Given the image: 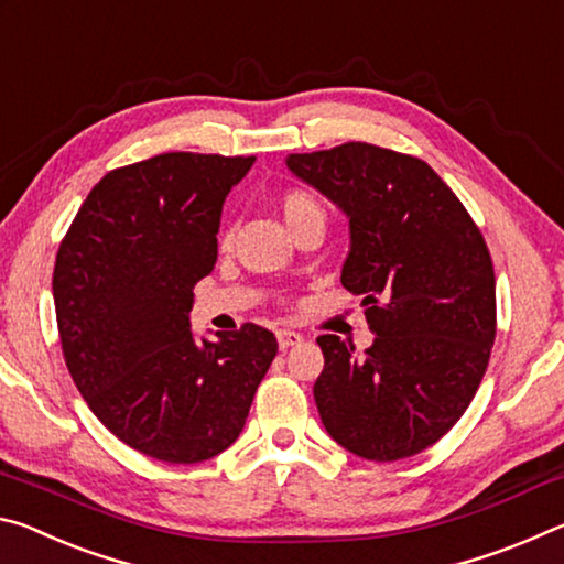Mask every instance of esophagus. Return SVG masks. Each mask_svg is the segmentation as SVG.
Returning a JSON list of instances; mask_svg holds the SVG:
<instances>
[{"instance_id":"obj_1","label":"esophagus","mask_w":564,"mask_h":564,"mask_svg":"<svg viewBox=\"0 0 564 564\" xmlns=\"http://www.w3.org/2000/svg\"><path fill=\"white\" fill-rule=\"evenodd\" d=\"M275 340H279V348H281V350H285V348L299 346V343L303 340V336H301V333H295V330L281 328V330H275Z\"/></svg>"}]
</instances>
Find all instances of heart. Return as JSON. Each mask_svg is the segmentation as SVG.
<instances>
[{
	"label": "heart",
	"mask_w": 564,
	"mask_h": 564,
	"mask_svg": "<svg viewBox=\"0 0 564 564\" xmlns=\"http://www.w3.org/2000/svg\"><path fill=\"white\" fill-rule=\"evenodd\" d=\"M279 208H281L285 226H289L291 231H295V228H299L305 218L323 214V208L316 198H313L311 194H305V191H301V188L283 191V194L279 196ZM224 243H226V236H224Z\"/></svg>",
	"instance_id": "b5f03b06"
}]
</instances>
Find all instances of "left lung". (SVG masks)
Instances as JSON below:
<instances>
[{"label": "left lung", "instance_id": "left-lung-1", "mask_svg": "<svg viewBox=\"0 0 564 564\" xmlns=\"http://www.w3.org/2000/svg\"><path fill=\"white\" fill-rule=\"evenodd\" d=\"M285 164L350 218L340 283L362 295L373 346L318 336L313 386L328 435L393 463L441 441L470 405L495 343L488 243L451 186L410 154L348 141Z\"/></svg>", "mask_w": 564, "mask_h": 564}]
</instances>
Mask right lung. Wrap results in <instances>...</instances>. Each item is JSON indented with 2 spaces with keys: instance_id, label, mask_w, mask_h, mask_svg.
<instances>
[{
  "instance_id": "obj_1",
  "label": "right lung",
  "mask_w": 564,
  "mask_h": 564,
  "mask_svg": "<svg viewBox=\"0 0 564 564\" xmlns=\"http://www.w3.org/2000/svg\"><path fill=\"white\" fill-rule=\"evenodd\" d=\"M256 156L171 151L109 171L54 263L66 368L91 413L133 451L191 465L224 453L279 352L243 323L196 340L194 285L214 271L221 208Z\"/></svg>"
}]
</instances>
